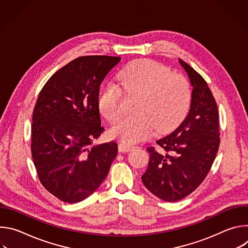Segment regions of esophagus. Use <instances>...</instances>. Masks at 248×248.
<instances>
[{
    "label": "esophagus",
    "mask_w": 248,
    "mask_h": 248,
    "mask_svg": "<svg viewBox=\"0 0 248 248\" xmlns=\"http://www.w3.org/2000/svg\"><path fill=\"white\" fill-rule=\"evenodd\" d=\"M133 148H135L133 145L127 144V143H120L119 144V151L120 152H129L131 151Z\"/></svg>",
    "instance_id": "obj_1"
}]
</instances>
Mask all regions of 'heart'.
Here are the masks:
<instances>
[{
    "mask_svg": "<svg viewBox=\"0 0 248 248\" xmlns=\"http://www.w3.org/2000/svg\"><path fill=\"white\" fill-rule=\"evenodd\" d=\"M117 78L125 93L139 97L136 116L124 118L110 130L112 137L124 143L142 141L155 129L160 134L172 130L189 109L191 90L187 79L180 74H170L169 67L154 61H133ZM98 107L109 122L118 121L123 113L121 89L112 83L104 86Z\"/></svg>",
    "mask_w": 248,
    "mask_h": 248,
    "instance_id": "1",
    "label": "heart"
}]
</instances>
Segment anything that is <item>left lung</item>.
<instances>
[{
	"mask_svg": "<svg viewBox=\"0 0 248 248\" xmlns=\"http://www.w3.org/2000/svg\"><path fill=\"white\" fill-rule=\"evenodd\" d=\"M192 85L191 104L186 120L170 134L156 141L158 150L148 147L145 187L158 198L179 201L204 181L220 145L217 104L207 82L188 63L179 60Z\"/></svg>",
	"mask_w": 248,
	"mask_h": 248,
	"instance_id": "obj_1",
	"label": "left lung"
}]
</instances>
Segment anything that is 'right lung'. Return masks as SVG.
Returning <instances> with one entry per match:
<instances>
[{
	"instance_id": "obj_1",
	"label": "right lung",
	"mask_w": 248,
	"mask_h": 248,
	"mask_svg": "<svg viewBox=\"0 0 248 248\" xmlns=\"http://www.w3.org/2000/svg\"><path fill=\"white\" fill-rule=\"evenodd\" d=\"M120 57H79L43 86L32 116L31 154L42 186L65 203H78L104 182L118 144L92 145L103 132L99 87Z\"/></svg>"
}]
</instances>
